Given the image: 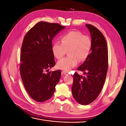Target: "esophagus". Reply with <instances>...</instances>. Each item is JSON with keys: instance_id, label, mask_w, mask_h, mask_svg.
I'll use <instances>...</instances> for the list:
<instances>
[{"instance_id": "obj_1", "label": "esophagus", "mask_w": 126, "mask_h": 126, "mask_svg": "<svg viewBox=\"0 0 126 126\" xmlns=\"http://www.w3.org/2000/svg\"><path fill=\"white\" fill-rule=\"evenodd\" d=\"M62 72L64 75H67V74H68V72H67V71H62Z\"/></svg>"}]
</instances>
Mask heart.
<instances>
[{"label": "heart", "instance_id": "b5f03b06", "mask_svg": "<svg viewBox=\"0 0 126 126\" xmlns=\"http://www.w3.org/2000/svg\"><path fill=\"white\" fill-rule=\"evenodd\" d=\"M61 43L55 41L51 50L57 59H60L68 50L69 56L59 60L57 66L59 69L69 70L77 65L79 60L83 61L89 56L92 47V40L88 36L78 31H70L60 37Z\"/></svg>", "mask_w": 126, "mask_h": 126}]
</instances>
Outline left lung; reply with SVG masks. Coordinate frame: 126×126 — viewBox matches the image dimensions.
<instances>
[{
  "mask_svg": "<svg viewBox=\"0 0 126 126\" xmlns=\"http://www.w3.org/2000/svg\"><path fill=\"white\" fill-rule=\"evenodd\" d=\"M86 26L90 32L92 47L89 56L77 68L78 70L83 71L85 76L75 73L71 89L75 100L82 105L90 104L99 94L108 67V47L104 36L94 26Z\"/></svg>",
  "mask_w": 126,
  "mask_h": 126,
  "instance_id": "8db88e82",
  "label": "left lung"
}]
</instances>
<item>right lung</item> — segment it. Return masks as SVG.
<instances>
[{
	"instance_id": "1",
	"label": "right lung",
	"mask_w": 126,
	"mask_h": 126,
	"mask_svg": "<svg viewBox=\"0 0 126 126\" xmlns=\"http://www.w3.org/2000/svg\"><path fill=\"white\" fill-rule=\"evenodd\" d=\"M64 28L58 24L40 21L29 30L24 38L20 52V75L26 91L36 101L50 99L60 80V70L47 74L45 71L55 65L52 40Z\"/></svg>"
}]
</instances>
